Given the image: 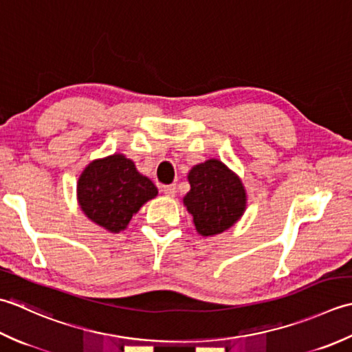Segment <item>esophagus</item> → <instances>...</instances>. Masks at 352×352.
I'll return each instance as SVG.
<instances>
[{
    "mask_svg": "<svg viewBox=\"0 0 352 352\" xmlns=\"http://www.w3.org/2000/svg\"><path fill=\"white\" fill-rule=\"evenodd\" d=\"M162 191H164V195H166V196L173 197V196L176 195V185H175V184L164 185V186H162Z\"/></svg>",
    "mask_w": 352,
    "mask_h": 352,
    "instance_id": "obj_1",
    "label": "esophagus"
}]
</instances>
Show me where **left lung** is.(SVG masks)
Returning <instances> with one entry per match:
<instances>
[{
  "label": "left lung",
  "mask_w": 352,
  "mask_h": 352,
  "mask_svg": "<svg viewBox=\"0 0 352 352\" xmlns=\"http://www.w3.org/2000/svg\"><path fill=\"white\" fill-rule=\"evenodd\" d=\"M191 190L184 197L199 234L216 235L231 228L246 208L243 184L223 162L210 160L192 167Z\"/></svg>",
  "instance_id": "left-lung-1"
}]
</instances>
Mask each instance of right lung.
<instances>
[{"label":"right lung","instance_id":"right-lung-1","mask_svg":"<svg viewBox=\"0 0 352 352\" xmlns=\"http://www.w3.org/2000/svg\"><path fill=\"white\" fill-rule=\"evenodd\" d=\"M156 195L155 184L120 153L91 162L77 184L82 211L111 232L123 231L133 214Z\"/></svg>","mask_w":352,"mask_h":352}]
</instances>
